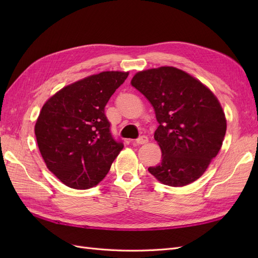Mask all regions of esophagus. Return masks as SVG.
Masks as SVG:
<instances>
[{
	"label": "esophagus",
	"instance_id": "esophagus-1",
	"mask_svg": "<svg viewBox=\"0 0 258 258\" xmlns=\"http://www.w3.org/2000/svg\"><path fill=\"white\" fill-rule=\"evenodd\" d=\"M147 142H148V138L146 136H142V137H140L136 140L137 144H145Z\"/></svg>",
	"mask_w": 258,
	"mask_h": 258
}]
</instances>
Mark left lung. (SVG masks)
<instances>
[{"mask_svg":"<svg viewBox=\"0 0 258 258\" xmlns=\"http://www.w3.org/2000/svg\"><path fill=\"white\" fill-rule=\"evenodd\" d=\"M131 85L153 105L159 123L154 138L162 153L148 171L173 187L198 179L220 152L226 134L225 114L207 86L173 67L138 72Z\"/></svg>","mask_w":258,"mask_h":258,"instance_id":"obj_1","label":"left lung"}]
</instances>
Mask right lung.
<instances>
[{
    "instance_id": "1",
    "label": "right lung",
    "mask_w": 258,
    "mask_h": 258,
    "mask_svg": "<svg viewBox=\"0 0 258 258\" xmlns=\"http://www.w3.org/2000/svg\"><path fill=\"white\" fill-rule=\"evenodd\" d=\"M129 73L106 71L66 86L46 101L35 137L49 171L64 185L88 189L102 181L123 148L104 107Z\"/></svg>"
}]
</instances>
